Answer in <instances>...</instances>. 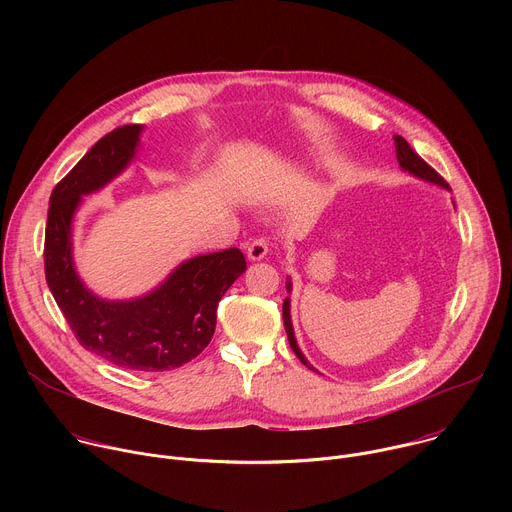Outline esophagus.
<instances>
[{
  "mask_svg": "<svg viewBox=\"0 0 512 512\" xmlns=\"http://www.w3.org/2000/svg\"><path fill=\"white\" fill-rule=\"evenodd\" d=\"M269 253V243L265 239H255L249 247H247V257L251 261H261L265 259Z\"/></svg>",
  "mask_w": 512,
  "mask_h": 512,
  "instance_id": "esophagus-1",
  "label": "esophagus"
}]
</instances>
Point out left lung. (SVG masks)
<instances>
[{
    "label": "left lung",
    "mask_w": 512,
    "mask_h": 512,
    "mask_svg": "<svg viewBox=\"0 0 512 512\" xmlns=\"http://www.w3.org/2000/svg\"><path fill=\"white\" fill-rule=\"evenodd\" d=\"M393 139H395V152H397V162H399V166H401V170L403 172H409L411 176H415V178H419V180H425V182H431V184H437V186H442V188H450L446 182H444V178L437 174L431 166H427L413 150H411V145L401 137V135H393ZM285 287H287V291H291V281L287 279V283H285ZM283 326H285V332H287V340H289V346H291V350L296 352V356L306 364V367L310 369V371H316L312 364L308 362V358L304 356V352L300 350V346H298V342H296V336H294V326H291V314H289V298H285L283 300ZM318 373V371H316Z\"/></svg>",
    "instance_id": "obj_1"
}]
</instances>
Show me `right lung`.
I'll return each mask as SVG.
<instances>
[{
    "label": "right lung",
    "mask_w": 512,
    "mask_h": 512,
    "mask_svg": "<svg viewBox=\"0 0 512 512\" xmlns=\"http://www.w3.org/2000/svg\"><path fill=\"white\" fill-rule=\"evenodd\" d=\"M143 125H123L101 137L52 190L44 269L52 296L77 340L129 371H172L210 342L216 308L245 273L239 249L180 263L158 287L133 300H103L83 283L72 261V218L83 196L117 178L135 158Z\"/></svg>",
    "instance_id": "add662e5"
}]
</instances>
